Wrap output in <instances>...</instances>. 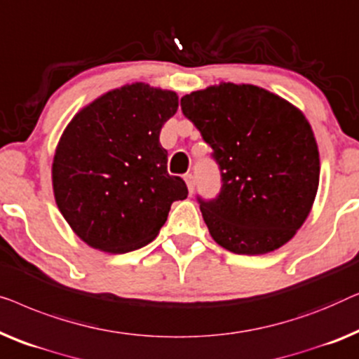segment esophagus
Returning <instances> with one entry per match:
<instances>
[{
    "instance_id": "esophagus-1",
    "label": "esophagus",
    "mask_w": 359,
    "mask_h": 359,
    "mask_svg": "<svg viewBox=\"0 0 359 359\" xmlns=\"http://www.w3.org/2000/svg\"><path fill=\"white\" fill-rule=\"evenodd\" d=\"M185 184H187V187H189V191L190 194H194V189H195V179H194V175L191 174H185Z\"/></svg>"
}]
</instances>
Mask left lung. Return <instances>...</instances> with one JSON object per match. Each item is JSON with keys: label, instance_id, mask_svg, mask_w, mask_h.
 <instances>
[{"label": "left lung", "instance_id": "obj_1", "mask_svg": "<svg viewBox=\"0 0 359 359\" xmlns=\"http://www.w3.org/2000/svg\"><path fill=\"white\" fill-rule=\"evenodd\" d=\"M180 107L221 172L218 196L196 198L211 237L239 255L285 245L311 213L319 187V149L301 110L234 83L187 94Z\"/></svg>", "mask_w": 359, "mask_h": 359}]
</instances>
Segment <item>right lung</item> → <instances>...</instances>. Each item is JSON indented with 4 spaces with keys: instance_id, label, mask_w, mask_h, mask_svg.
I'll return each mask as SVG.
<instances>
[{
    "instance_id": "obj_1",
    "label": "right lung",
    "mask_w": 359,
    "mask_h": 359,
    "mask_svg": "<svg viewBox=\"0 0 359 359\" xmlns=\"http://www.w3.org/2000/svg\"><path fill=\"white\" fill-rule=\"evenodd\" d=\"M172 90L144 83L109 90L74 115L52 165L63 218L94 249L127 254L149 244L170 205L189 195L168 172L163 125L177 112Z\"/></svg>"
}]
</instances>
